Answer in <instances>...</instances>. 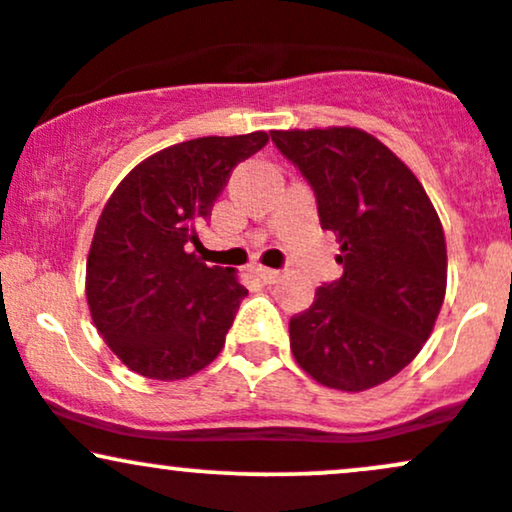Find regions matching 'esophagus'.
<instances>
[{
  "mask_svg": "<svg viewBox=\"0 0 512 512\" xmlns=\"http://www.w3.org/2000/svg\"><path fill=\"white\" fill-rule=\"evenodd\" d=\"M257 276L264 281V284H276V281L281 279V272H276V269H267V267H257L255 269Z\"/></svg>",
  "mask_w": 512,
  "mask_h": 512,
  "instance_id": "esophagus-1",
  "label": "esophagus"
}]
</instances>
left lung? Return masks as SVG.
<instances>
[{"label": "left lung", "mask_w": 512, "mask_h": 512, "mask_svg": "<svg viewBox=\"0 0 512 512\" xmlns=\"http://www.w3.org/2000/svg\"><path fill=\"white\" fill-rule=\"evenodd\" d=\"M272 142L313 187L344 274L289 322L310 378L361 392L395 378L431 337L448 284L440 219L416 175L356 127L274 129Z\"/></svg>", "instance_id": "left-lung-1"}]
</instances>
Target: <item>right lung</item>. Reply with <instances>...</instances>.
Segmentation results:
<instances>
[{
	"instance_id": "obj_1",
	"label": "right lung",
	"mask_w": 512,
	"mask_h": 512,
	"mask_svg": "<svg viewBox=\"0 0 512 512\" xmlns=\"http://www.w3.org/2000/svg\"><path fill=\"white\" fill-rule=\"evenodd\" d=\"M267 142V132H250L173 144L110 195L88 250L86 301L134 373L182 380L219 356L248 289L233 269L207 267L190 248L231 170Z\"/></svg>"
}]
</instances>
